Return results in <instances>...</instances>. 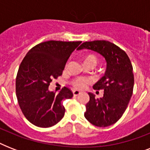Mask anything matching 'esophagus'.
Segmentation results:
<instances>
[{
    "instance_id": "obj_1",
    "label": "esophagus",
    "mask_w": 150,
    "mask_h": 150,
    "mask_svg": "<svg viewBox=\"0 0 150 150\" xmlns=\"http://www.w3.org/2000/svg\"><path fill=\"white\" fill-rule=\"evenodd\" d=\"M81 93V92L79 90H77V89H75V90H73V94H74V96H78V95H79Z\"/></svg>"
}]
</instances>
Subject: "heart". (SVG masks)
I'll use <instances>...</instances> for the list:
<instances>
[{
  "instance_id": "b5f03b06",
  "label": "heart",
  "mask_w": 150,
  "mask_h": 150,
  "mask_svg": "<svg viewBox=\"0 0 150 150\" xmlns=\"http://www.w3.org/2000/svg\"><path fill=\"white\" fill-rule=\"evenodd\" d=\"M83 61L85 62H93L96 64L97 63V58L94 55H88V56L85 57ZM89 82V81L87 79H77L73 82V85L74 86L79 89H83L86 87V84Z\"/></svg>"
}]
</instances>
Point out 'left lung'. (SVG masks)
Here are the masks:
<instances>
[{
  "mask_svg": "<svg viewBox=\"0 0 150 150\" xmlns=\"http://www.w3.org/2000/svg\"><path fill=\"white\" fill-rule=\"evenodd\" d=\"M87 49L102 55L107 62L104 75L93 85L94 89H103V96L96 98L89 93L84 116L97 127L116 123L125 111L132 96L134 75L131 61L125 52L109 41L85 42L78 50Z\"/></svg>",
  "mask_w": 150,
  "mask_h": 150,
  "instance_id": "left-lung-1",
  "label": "left lung"
}]
</instances>
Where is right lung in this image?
Wrapping results in <instances>:
<instances>
[{
	"label": "right lung",
	"instance_id": "obj_1",
	"mask_svg": "<svg viewBox=\"0 0 150 150\" xmlns=\"http://www.w3.org/2000/svg\"><path fill=\"white\" fill-rule=\"evenodd\" d=\"M82 43L50 40L39 43L26 54L16 77V96L26 119L40 128L54 126L65 112L62 101L72 92L64 87L58 94L49 90L52 79L62 75L71 54Z\"/></svg>",
	"mask_w": 150,
	"mask_h": 150
}]
</instances>
